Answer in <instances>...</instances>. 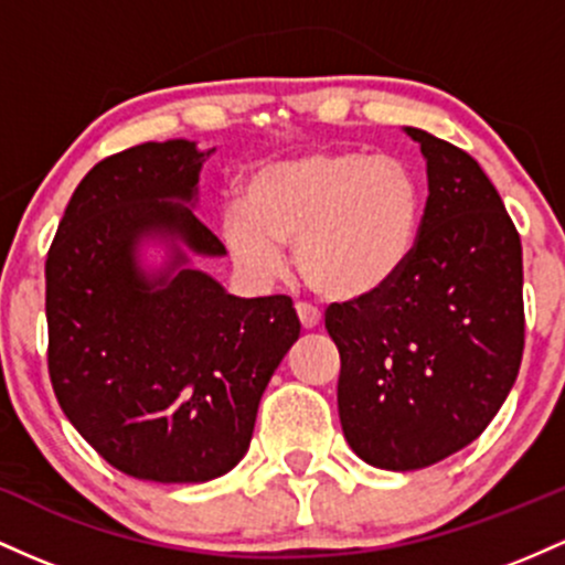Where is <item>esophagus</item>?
<instances>
[{"mask_svg": "<svg viewBox=\"0 0 565 565\" xmlns=\"http://www.w3.org/2000/svg\"><path fill=\"white\" fill-rule=\"evenodd\" d=\"M296 315H299L301 326H303V328H307V331H312V328H317V326H320V320H322L320 309H315V307H312V303H303V301H299V303H296Z\"/></svg>", "mask_w": 565, "mask_h": 565, "instance_id": "obj_1", "label": "esophagus"}]
</instances>
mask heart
Wrapping results in <instances>:
<instances>
[{
    "label": "heart",
    "instance_id": "obj_1",
    "mask_svg": "<svg viewBox=\"0 0 565 565\" xmlns=\"http://www.w3.org/2000/svg\"><path fill=\"white\" fill-rule=\"evenodd\" d=\"M422 186L403 160L317 149L253 173L243 205L221 221L226 250L253 277L282 269V245L315 294L371 299L414 258Z\"/></svg>",
    "mask_w": 565,
    "mask_h": 565
}]
</instances>
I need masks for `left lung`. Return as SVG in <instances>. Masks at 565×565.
<instances>
[{"label": "left lung", "mask_w": 565, "mask_h": 565, "mask_svg": "<svg viewBox=\"0 0 565 565\" xmlns=\"http://www.w3.org/2000/svg\"><path fill=\"white\" fill-rule=\"evenodd\" d=\"M405 132L429 179L414 258L382 294L326 309L347 443L397 472L470 446L510 395L525 344L521 234L497 186L459 146Z\"/></svg>", "instance_id": "obj_1"}]
</instances>
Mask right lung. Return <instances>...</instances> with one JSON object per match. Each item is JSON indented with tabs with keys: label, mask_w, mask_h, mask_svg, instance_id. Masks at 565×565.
<instances>
[{
	"label": "right lung",
	"mask_w": 565,
	"mask_h": 565,
	"mask_svg": "<svg viewBox=\"0 0 565 565\" xmlns=\"http://www.w3.org/2000/svg\"><path fill=\"white\" fill-rule=\"evenodd\" d=\"M200 164L189 141L100 160L44 262L47 371L63 414L111 467L154 483H205L243 459L266 384L301 333L288 296L237 299L200 269L138 271L132 250L151 232L224 253L173 202L194 198Z\"/></svg>",
	"instance_id": "right-lung-1"
}]
</instances>
